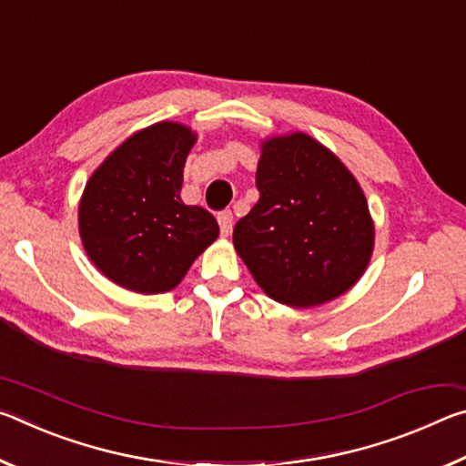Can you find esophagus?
I'll return each mask as SVG.
<instances>
[{
    "label": "esophagus",
    "mask_w": 466,
    "mask_h": 466,
    "mask_svg": "<svg viewBox=\"0 0 466 466\" xmlns=\"http://www.w3.org/2000/svg\"><path fill=\"white\" fill-rule=\"evenodd\" d=\"M218 224H219V232H222V236H230L232 226H234L232 211H222V214L218 216Z\"/></svg>",
    "instance_id": "obj_1"
}]
</instances>
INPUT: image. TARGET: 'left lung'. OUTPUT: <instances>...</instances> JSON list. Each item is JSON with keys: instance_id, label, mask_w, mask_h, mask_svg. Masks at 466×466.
Returning <instances> with one entry per match:
<instances>
[{"instance_id": "8db88e82", "label": "left lung", "mask_w": 466, "mask_h": 466, "mask_svg": "<svg viewBox=\"0 0 466 466\" xmlns=\"http://www.w3.org/2000/svg\"><path fill=\"white\" fill-rule=\"evenodd\" d=\"M258 201L234 228V248L267 296L312 309L343 296L374 250L366 195L350 168L309 133L261 141Z\"/></svg>"}]
</instances>
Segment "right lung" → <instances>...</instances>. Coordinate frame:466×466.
I'll list each match as a JSON object with an SVG mask.
<instances>
[{
    "label": "right lung",
    "mask_w": 466,
    "mask_h": 466,
    "mask_svg": "<svg viewBox=\"0 0 466 466\" xmlns=\"http://www.w3.org/2000/svg\"><path fill=\"white\" fill-rule=\"evenodd\" d=\"M197 133L177 121L139 129L110 152L84 187L77 228L86 255L136 294L175 289L219 236L216 218L180 199Z\"/></svg>",
    "instance_id": "obj_1"
}]
</instances>
